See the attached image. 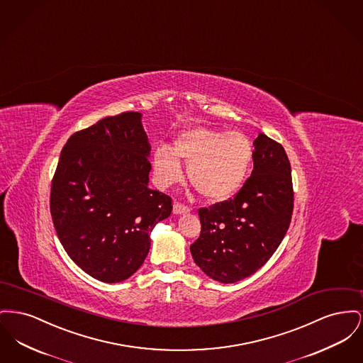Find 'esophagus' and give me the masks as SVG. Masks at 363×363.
Wrapping results in <instances>:
<instances>
[{"label": "esophagus", "mask_w": 363, "mask_h": 363, "mask_svg": "<svg viewBox=\"0 0 363 363\" xmlns=\"http://www.w3.org/2000/svg\"><path fill=\"white\" fill-rule=\"evenodd\" d=\"M190 211V206L189 205H184L182 202H174L173 205V213L174 214H180V213H187Z\"/></svg>", "instance_id": "esophagus-1"}]
</instances>
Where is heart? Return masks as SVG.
Segmentation results:
<instances>
[{
  "instance_id": "heart-1",
  "label": "heart",
  "mask_w": 363,
  "mask_h": 363,
  "mask_svg": "<svg viewBox=\"0 0 363 363\" xmlns=\"http://www.w3.org/2000/svg\"><path fill=\"white\" fill-rule=\"evenodd\" d=\"M252 145L238 131L223 133L194 128L180 135L174 146L161 145L153 157L154 171L161 186L180 180L182 164H189V177L201 195L223 201L243 186L252 162Z\"/></svg>"
}]
</instances>
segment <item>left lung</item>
<instances>
[{"mask_svg": "<svg viewBox=\"0 0 363 363\" xmlns=\"http://www.w3.org/2000/svg\"><path fill=\"white\" fill-rule=\"evenodd\" d=\"M254 169L233 198L199 208L195 264L213 280L236 283L264 267L286 236L294 210L291 164L265 134L254 140Z\"/></svg>", "mask_w": 363, "mask_h": 363, "instance_id": "8db88e82", "label": "left lung"}]
</instances>
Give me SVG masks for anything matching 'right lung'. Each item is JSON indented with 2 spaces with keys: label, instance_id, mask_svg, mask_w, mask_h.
I'll return each instance as SVG.
<instances>
[{
  "label": "right lung",
  "instance_id": "add662e5",
  "mask_svg": "<svg viewBox=\"0 0 363 363\" xmlns=\"http://www.w3.org/2000/svg\"><path fill=\"white\" fill-rule=\"evenodd\" d=\"M150 146L140 113L123 112L69 136L52 179L58 239L82 270L118 283L143 264L172 198L147 187Z\"/></svg>",
  "mask_w": 363,
  "mask_h": 363
}]
</instances>
